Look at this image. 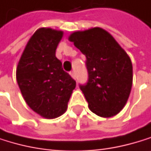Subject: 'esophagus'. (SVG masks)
I'll list each match as a JSON object with an SVG mask.
<instances>
[{
  "label": "esophagus",
  "mask_w": 151,
  "mask_h": 151,
  "mask_svg": "<svg viewBox=\"0 0 151 151\" xmlns=\"http://www.w3.org/2000/svg\"><path fill=\"white\" fill-rule=\"evenodd\" d=\"M70 75L71 76L72 79H74V80L76 79V75H75V72H74V71H70Z\"/></svg>",
  "instance_id": "34e87169"
}]
</instances>
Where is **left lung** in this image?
<instances>
[{
	"mask_svg": "<svg viewBox=\"0 0 151 151\" xmlns=\"http://www.w3.org/2000/svg\"><path fill=\"white\" fill-rule=\"evenodd\" d=\"M68 39L87 58L88 81L81 89L88 108L104 118L116 115L127 103L132 86L130 56L110 33L99 27L75 31Z\"/></svg>",
	"mask_w": 151,
	"mask_h": 151,
	"instance_id": "obj_1",
	"label": "left lung"
}]
</instances>
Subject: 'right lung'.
Instances as JSON below:
<instances>
[{
	"label": "right lung",
	"mask_w": 151,
	"mask_h": 151,
	"mask_svg": "<svg viewBox=\"0 0 151 151\" xmlns=\"http://www.w3.org/2000/svg\"><path fill=\"white\" fill-rule=\"evenodd\" d=\"M63 31L40 27L31 36L16 69V79L27 106L40 116L53 119L63 114L76 87L55 56Z\"/></svg>",
	"instance_id": "1"
}]
</instances>
